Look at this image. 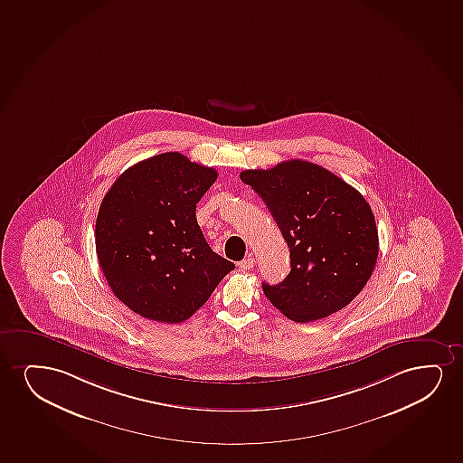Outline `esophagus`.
I'll use <instances>...</instances> for the list:
<instances>
[{"mask_svg":"<svg viewBox=\"0 0 463 463\" xmlns=\"http://www.w3.org/2000/svg\"><path fill=\"white\" fill-rule=\"evenodd\" d=\"M239 267H241V270H250V269L254 267V258L248 256L247 259H243V260L239 262Z\"/></svg>","mask_w":463,"mask_h":463,"instance_id":"obj_1","label":"esophagus"}]
</instances>
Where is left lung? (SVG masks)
I'll return each mask as SVG.
<instances>
[{
	"instance_id": "8db88e82",
	"label": "left lung",
	"mask_w": 463,
	"mask_h": 463,
	"mask_svg": "<svg viewBox=\"0 0 463 463\" xmlns=\"http://www.w3.org/2000/svg\"><path fill=\"white\" fill-rule=\"evenodd\" d=\"M290 250V273L264 294L286 317L307 324L347 307L373 275L379 231L358 190L305 160L241 171Z\"/></svg>"
}]
</instances>
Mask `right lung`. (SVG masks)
I'll return each mask as SVG.
<instances>
[{"label":"right lung","mask_w":463,"mask_h":463,"mask_svg":"<svg viewBox=\"0 0 463 463\" xmlns=\"http://www.w3.org/2000/svg\"><path fill=\"white\" fill-rule=\"evenodd\" d=\"M216 175L166 152L130 166L105 194L96 222L97 258L113 294L133 313L184 322L234 270L209 247L196 220V204Z\"/></svg>","instance_id":"add662e5"}]
</instances>
